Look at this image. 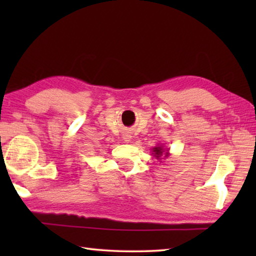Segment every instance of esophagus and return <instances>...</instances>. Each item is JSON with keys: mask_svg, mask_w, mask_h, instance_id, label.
<instances>
[{"mask_svg": "<svg viewBox=\"0 0 256 256\" xmlns=\"http://www.w3.org/2000/svg\"><path fill=\"white\" fill-rule=\"evenodd\" d=\"M123 138L125 140V142H130V140H131V136H130L128 133H126V134H124Z\"/></svg>", "mask_w": 256, "mask_h": 256, "instance_id": "esophagus-1", "label": "esophagus"}]
</instances>
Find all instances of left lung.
I'll list each match as a JSON object with an SVG mask.
<instances>
[{"instance_id": "8db88e82", "label": "left lung", "mask_w": 256, "mask_h": 256, "mask_svg": "<svg viewBox=\"0 0 256 256\" xmlns=\"http://www.w3.org/2000/svg\"><path fill=\"white\" fill-rule=\"evenodd\" d=\"M152 154L154 156L156 159H158V160L162 159V156H164V157H168V156H170V154H168V150L164 151L162 146H154V148L152 149Z\"/></svg>"}]
</instances>
